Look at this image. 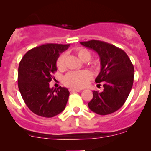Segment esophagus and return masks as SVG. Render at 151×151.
<instances>
[{
    "label": "esophagus",
    "instance_id": "esophagus-1",
    "mask_svg": "<svg viewBox=\"0 0 151 151\" xmlns=\"http://www.w3.org/2000/svg\"><path fill=\"white\" fill-rule=\"evenodd\" d=\"M70 91L72 93L79 92V91H81V90L80 89H70Z\"/></svg>",
    "mask_w": 151,
    "mask_h": 151
}]
</instances>
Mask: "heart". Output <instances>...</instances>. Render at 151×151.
I'll return each mask as SVG.
<instances>
[{
	"label": "heart",
	"instance_id": "heart-1",
	"mask_svg": "<svg viewBox=\"0 0 151 151\" xmlns=\"http://www.w3.org/2000/svg\"><path fill=\"white\" fill-rule=\"evenodd\" d=\"M74 52L77 54L81 61L87 62L91 58V54L87 49L81 47H78L74 49ZM65 54L62 53L57 59L56 66L58 70H64L65 69ZM91 67L94 69L99 68L100 63L98 60H93L90 63ZM91 74L89 71L82 70L77 71V72H70L67 73L64 77V84L68 87L74 88V89H79L86 86L87 82L91 79Z\"/></svg>",
	"mask_w": 151,
	"mask_h": 151
}]
</instances>
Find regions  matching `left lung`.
Masks as SVG:
<instances>
[{"instance_id": "obj_1", "label": "left lung", "mask_w": 151, "mask_h": 151, "mask_svg": "<svg viewBox=\"0 0 151 151\" xmlns=\"http://www.w3.org/2000/svg\"><path fill=\"white\" fill-rule=\"evenodd\" d=\"M81 45L98 53L101 61V72L95 79L102 82L104 91H93L89 108L99 115L116 111L124 104L134 79V67L125 52L115 45L103 41L91 40Z\"/></svg>"}]
</instances>
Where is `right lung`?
<instances>
[{
  "mask_svg": "<svg viewBox=\"0 0 151 151\" xmlns=\"http://www.w3.org/2000/svg\"><path fill=\"white\" fill-rule=\"evenodd\" d=\"M70 45L44 44L27 51L18 67V84L29 109L40 116L51 118L60 114L68 101V89L50 88L57 71V59Z\"/></svg>",
  "mask_w": 151,
  "mask_h": 151,
  "instance_id": "add662e5",
  "label": "right lung"
}]
</instances>
